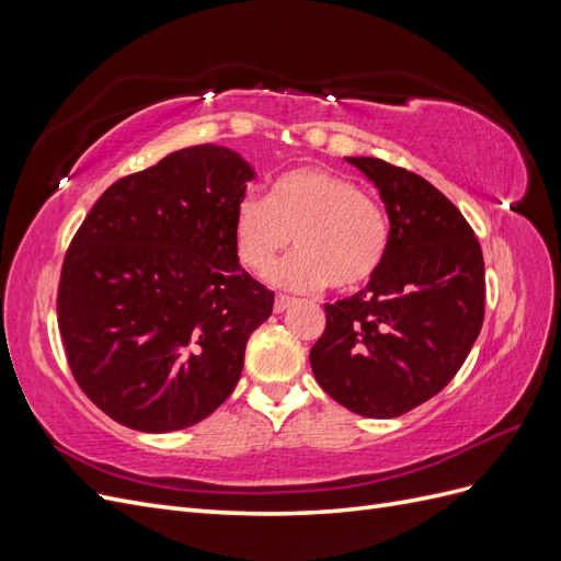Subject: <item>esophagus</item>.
<instances>
[{
	"instance_id": "34e87169",
	"label": "esophagus",
	"mask_w": 561,
	"mask_h": 561,
	"mask_svg": "<svg viewBox=\"0 0 561 561\" xmlns=\"http://www.w3.org/2000/svg\"><path fill=\"white\" fill-rule=\"evenodd\" d=\"M295 299L293 297H287V295H276V301H274V311L276 313H283L287 307H290Z\"/></svg>"
}]
</instances>
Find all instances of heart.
Segmentation results:
<instances>
[{
	"label": "heart",
	"mask_w": 561,
	"mask_h": 561,
	"mask_svg": "<svg viewBox=\"0 0 561 561\" xmlns=\"http://www.w3.org/2000/svg\"><path fill=\"white\" fill-rule=\"evenodd\" d=\"M293 233L299 250L274 268L271 280L301 293L328 283L351 293L381 268L390 222L381 201L363 194L358 182L304 165L271 182L266 198L243 194L233 208L236 252L257 274H266Z\"/></svg>",
	"instance_id": "1"
}]
</instances>
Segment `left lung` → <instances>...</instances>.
<instances>
[{
    "instance_id": "1",
    "label": "left lung",
    "mask_w": 561,
    "mask_h": 561,
    "mask_svg": "<svg viewBox=\"0 0 561 561\" xmlns=\"http://www.w3.org/2000/svg\"><path fill=\"white\" fill-rule=\"evenodd\" d=\"M375 182L390 243L377 276L325 304L311 369L330 398L367 419H393L443 390L484 320L480 241L454 203L416 173L346 157Z\"/></svg>"
}]
</instances>
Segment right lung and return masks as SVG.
I'll return each mask as SVG.
<instances>
[{"label": "right lung", "instance_id": "right-lung-1", "mask_svg": "<svg viewBox=\"0 0 561 561\" xmlns=\"http://www.w3.org/2000/svg\"><path fill=\"white\" fill-rule=\"evenodd\" d=\"M254 178L219 145L116 180L65 254L58 328L89 400L142 433L190 428L241 379L274 293L239 264L233 208Z\"/></svg>", "mask_w": 561, "mask_h": 561}]
</instances>
